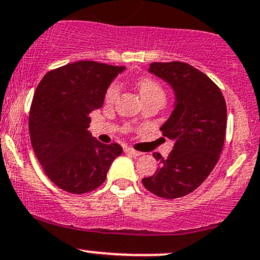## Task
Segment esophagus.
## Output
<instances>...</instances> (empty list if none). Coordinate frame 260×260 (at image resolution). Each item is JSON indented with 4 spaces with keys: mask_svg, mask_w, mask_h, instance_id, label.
<instances>
[{
    "mask_svg": "<svg viewBox=\"0 0 260 260\" xmlns=\"http://www.w3.org/2000/svg\"><path fill=\"white\" fill-rule=\"evenodd\" d=\"M124 152L127 154H129V155H133V156H139L141 155V152H137V150L132 149V148H124Z\"/></svg>",
    "mask_w": 260,
    "mask_h": 260,
    "instance_id": "1",
    "label": "esophagus"
}]
</instances>
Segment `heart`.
Instances as JSON below:
<instances>
[{"label": "heart", "mask_w": 260, "mask_h": 260, "mask_svg": "<svg viewBox=\"0 0 260 260\" xmlns=\"http://www.w3.org/2000/svg\"><path fill=\"white\" fill-rule=\"evenodd\" d=\"M137 86H138L139 92H141L142 99L144 101H148V100H153V99H165L164 95V90H162L160 85L155 81V80L152 78H141L137 82ZM119 87L118 82H112L110 86L107 87L106 92H105V102L107 105L113 104L116 101L117 98L119 95Z\"/></svg>", "instance_id": "heart-1"}]
</instances>
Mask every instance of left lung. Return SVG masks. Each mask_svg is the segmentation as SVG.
Returning <instances> with one entry per match:
<instances>
[{
	"mask_svg": "<svg viewBox=\"0 0 260 260\" xmlns=\"http://www.w3.org/2000/svg\"><path fill=\"white\" fill-rule=\"evenodd\" d=\"M148 70L175 95L172 115L160 127L174 148L165 159L153 154L159 168L142 182L159 198L178 199L198 189L217 164L226 135V101L209 76L186 62H152Z\"/></svg>",
	"mask_w": 260,
	"mask_h": 260,
	"instance_id": "left-lung-1",
	"label": "left lung"
}]
</instances>
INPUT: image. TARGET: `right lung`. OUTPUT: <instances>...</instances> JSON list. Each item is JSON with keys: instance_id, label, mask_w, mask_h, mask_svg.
<instances>
[{"instance_id": "obj_1", "label": "right lung", "mask_w": 260, "mask_h": 260, "mask_svg": "<svg viewBox=\"0 0 260 260\" xmlns=\"http://www.w3.org/2000/svg\"><path fill=\"white\" fill-rule=\"evenodd\" d=\"M124 67L76 61L45 74L29 112L30 142L43 170L70 193L88 192L106 180L122 147L104 144L87 131L90 113L104 105L105 92Z\"/></svg>"}]
</instances>
